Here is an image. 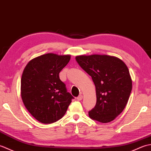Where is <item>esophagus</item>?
Wrapping results in <instances>:
<instances>
[{
  "label": "esophagus",
  "mask_w": 151,
  "mask_h": 151,
  "mask_svg": "<svg viewBox=\"0 0 151 151\" xmlns=\"http://www.w3.org/2000/svg\"><path fill=\"white\" fill-rule=\"evenodd\" d=\"M82 99H83V96H82V95H80L78 96V97L77 98H76V100L80 101H82Z\"/></svg>",
  "instance_id": "esophagus-1"
}]
</instances>
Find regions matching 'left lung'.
<instances>
[{
  "label": "left lung",
  "mask_w": 151,
  "mask_h": 151,
  "mask_svg": "<svg viewBox=\"0 0 151 151\" xmlns=\"http://www.w3.org/2000/svg\"><path fill=\"white\" fill-rule=\"evenodd\" d=\"M76 60L95 86L97 102L89 116L102 123L114 120L126 106L132 88L126 64L117 57L106 54L77 56Z\"/></svg>",
  "instance_id": "left-lung-1"
}]
</instances>
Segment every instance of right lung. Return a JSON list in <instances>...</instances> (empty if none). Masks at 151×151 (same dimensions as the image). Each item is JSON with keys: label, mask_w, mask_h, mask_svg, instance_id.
Wrapping results in <instances>:
<instances>
[{"label": "right lung", "mask_w": 151, "mask_h": 151, "mask_svg": "<svg viewBox=\"0 0 151 151\" xmlns=\"http://www.w3.org/2000/svg\"><path fill=\"white\" fill-rule=\"evenodd\" d=\"M70 59L69 54L47 53L34 58L24 67L21 81L22 100L41 123H52L62 118L73 99L59 76Z\"/></svg>", "instance_id": "add662e5"}]
</instances>
